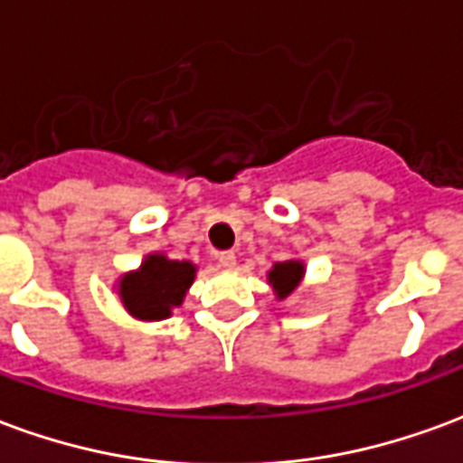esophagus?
I'll list each match as a JSON object with an SVG mask.
<instances>
[{
  "label": "esophagus",
  "mask_w": 463,
  "mask_h": 463,
  "mask_svg": "<svg viewBox=\"0 0 463 463\" xmlns=\"http://www.w3.org/2000/svg\"><path fill=\"white\" fill-rule=\"evenodd\" d=\"M215 260H218V265H222V268H232L235 265V252L231 250H222L215 255Z\"/></svg>",
  "instance_id": "esophagus-1"
}]
</instances>
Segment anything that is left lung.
<instances>
[{
    "label": "left lung",
    "instance_id": "obj_1",
    "mask_svg": "<svg viewBox=\"0 0 463 463\" xmlns=\"http://www.w3.org/2000/svg\"><path fill=\"white\" fill-rule=\"evenodd\" d=\"M302 272V262L298 260H285V262H278L275 268L270 270V282L275 292H278V298H288L295 288H298V282H300Z\"/></svg>",
    "mask_w": 463,
    "mask_h": 463
}]
</instances>
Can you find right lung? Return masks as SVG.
Wrapping results in <instances>:
<instances>
[{"mask_svg":"<svg viewBox=\"0 0 463 463\" xmlns=\"http://www.w3.org/2000/svg\"><path fill=\"white\" fill-rule=\"evenodd\" d=\"M193 275L195 268L191 262L148 255L141 270L131 272L121 280V300L126 310L138 320H163L183 302Z\"/></svg>","mask_w":463,"mask_h":463,"instance_id":"right-lung-1","label":"right lung"}]
</instances>
